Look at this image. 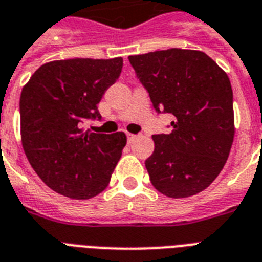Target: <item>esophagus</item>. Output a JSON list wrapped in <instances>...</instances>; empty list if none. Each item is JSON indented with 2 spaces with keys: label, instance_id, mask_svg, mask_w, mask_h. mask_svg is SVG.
I'll list each match as a JSON object with an SVG mask.
<instances>
[{
  "label": "esophagus",
  "instance_id": "1",
  "mask_svg": "<svg viewBox=\"0 0 262 262\" xmlns=\"http://www.w3.org/2000/svg\"><path fill=\"white\" fill-rule=\"evenodd\" d=\"M126 137H127V143L130 144V143H133V141H135V139L137 137V136L132 135V133H126Z\"/></svg>",
  "mask_w": 262,
  "mask_h": 262
}]
</instances>
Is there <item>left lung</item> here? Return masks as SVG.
<instances>
[{
	"label": "left lung",
	"mask_w": 262,
	"mask_h": 262,
	"mask_svg": "<svg viewBox=\"0 0 262 262\" xmlns=\"http://www.w3.org/2000/svg\"><path fill=\"white\" fill-rule=\"evenodd\" d=\"M129 62L158 114H171L168 135H154L145 167L164 195L183 199L211 185L234 140L228 76L203 51L168 49L130 55Z\"/></svg>",
	"instance_id": "8db88e82"
}]
</instances>
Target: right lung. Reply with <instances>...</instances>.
I'll use <instances>...</instances> for the list:
<instances>
[{
    "label": "right lung",
    "mask_w": 262,
    "mask_h": 262,
    "mask_svg": "<svg viewBox=\"0 0 262 262\" xmlns=\"http://www.w3.org/2000/svg\"><path fill=\"white\" fill-rule=\"evenodd\" d=\"M121 57L73 58L45 63L20 96L21 141L39 178L76 200L106 189L126 145L122 132L84 133L88 119H102L98 103L122 71Z\"/></svg>",
    "instance_id": "right-lung-1"
}]
</instances>
